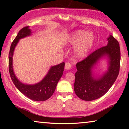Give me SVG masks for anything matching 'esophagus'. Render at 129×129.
I'll return each mask as SVG.
<instances>
[{"mask_svg": "<svg viewBox=\"0 0 129 129\" xmlns=\"http://www.w3.org/2000/svg\"><path fill=\"white\" fill-rule=\"evenodd\" d=\"M72 65L70 63H66V64H65V69L67 70H70L71 69Z\"/></svg>", "mask_w": 129, "mask_h": 129, "instance_id": "34e87169", "label": "esophagus"}]
</instances>
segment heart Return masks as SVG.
I'll return each instance as SVG.
<instances>
[{"label": "heart", "mask_w": 129, "mask_h": 129, "mask_svg": "<svg viewBox=\"0 0 129 129\" xmlns=\"http://www.w3.org/2000/svg\"><path fill=\"white\" fill-rule=\"evenodd\" d=\"M94 42V36L92 33L85 30L75 31L69 37L66 43L76 45L75 53L78 57H84L88 53Z\"/></svg>", "instance_id": "1"}]
</instances>
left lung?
Here are the masks:
<instances>
[{
	"instance_id": "obj_1",
	"label": "left lung",
	"mask_w": 129,
	"mask_h": 129,
	"mask_svg": "<svg viewBox=\"0 0 129 129\" xmlns=\"http://www.w3.org/2000/svg\"><path fill=\"white\" fill-rule=\"evenodd\" d=\"M107 45L97 49L86 59L76 64L74 90L81 99L91 101L107 92L119 75L120 63L119 43L112 35L107 38ZM108 58V70L100 77L95 78L92 70L102 58Z\"/></svg>"
}]
</instances>
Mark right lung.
<instances>
[{
    "label": "right lung",
    "instance_id": "right-lung-1",
    "mask_svg": "<svg viewBox=\"0 0 129 129\" xmlns=\"http://www.w3.org/2000/svg\"><path fill=\"white\" fill-rule=\"evenodd\" d=\"M31 35L29 26L22 28L10 46L9 56V69L10 77L17 89L30 99L37 102L45 101L50 98L55 90L56 86L64 71V62L52 66L48 73L42 80L35 84H24L19 81L13 69V56L14 50L19 40Z\"/></svg>",
    "mask_w": 129,
    "mask_h": 129
}]
</instances>
